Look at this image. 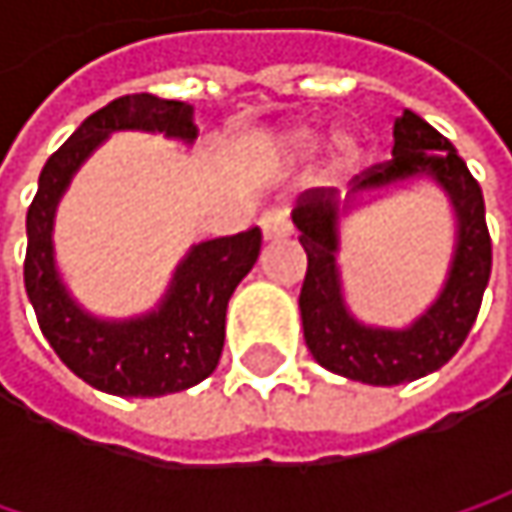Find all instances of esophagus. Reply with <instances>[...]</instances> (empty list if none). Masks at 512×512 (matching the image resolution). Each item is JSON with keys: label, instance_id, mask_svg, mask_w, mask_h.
Returning <instances> with one entry per match:
<instances>
[{"label": "esophagus", "instance_id": "34e87169", "mask_svg": "<svg viewBox=\"0 0 512 512\" xmlns=\"http://www.w3.org/2000/svg\"><path fill=\"white\" fill-rule=\"evenodd\" d=\"M260 231H263V240H266V243L287 240V237H290L287 213H284V210H269V213H263V219H260Z\"/></svg>", "mask_w": 512, "mask_h": 512}]
</instances>
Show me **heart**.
<instances>
[{
    "instance_id": "heart-1",
    "label": "heart",
    "mask_w": 512,
    "mask_h": 512,
    "mask_svg": "<svg viewBox=\"0 0 512 512\" xmlns=\"http://www.w3.org/2000/svg\"><path fill=\"white\" fill-rule=\"evenodd\" d=\"M317 145H320V130L314 124H305V121L290 124L278 136V148L287 156H308ZM361 156H364L361 133L353 130V127H341L332 136V145H329V171L332 174H350L361 162Z\"/></svg>"
}]
</instances>
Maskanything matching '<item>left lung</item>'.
Masks as SVG:
<instances>
[{
  "label": "left lung",
  "instance_id": "obj_1",
  "mask_svg": "<svg viewBox=\"0 0 512 512\" xmlns=\"http://www.w3.org/2000/svg\"><path fill=\"white\" fill-rule=\"evenodd\" d=\"M418 179L436 182L455 213V255L440 296L400 330L358 321L346 305L340 281V216L353 206L405 188ZM308 272L299 293L305 344L317 364L364 385H403L448 364L468 338L492 269V240L480 183L457 148L421 115L403 112L394 121L391 159L353 177L341 204L335 189H308L293 210Z\"/></svg>",
  "mask_w": 512,
  "mask_h": 512
}]
</instances>
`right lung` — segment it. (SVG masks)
<instances>
[{
    "mask_svg": "<svg viewBox=\"0 0 512 512\" xmlns=\"http://www.w3.org/2000/svg\"><path fill=\"white\" fill-rule=\"evenodd\" d=\"M162 133L195 145L192 106L156 94H127L88 115L79 130L47 159L38 195L26 216V293L41 332L79 379L118 397H162L207 379L225 347V314L237 284L260 255V231L204 240L177 263L156 308L106 320L91 314L67 290L55 263V210L73 174L112 133Z\"/></svg>",
    "mask_w": 512,
    "mask_h": 512,
    "instance_id": "right-lung-1",
    "label": "right lung"
}]
</instances>
